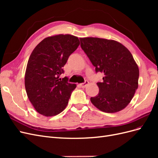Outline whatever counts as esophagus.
<instances>
[{
	"label": "esophagus",
	"mask_w": 158,
	"mask_h": 158,
	"mask_svg": "<svg viewBox=\"0 0 158 158\" xmlns=\"http://www.w3.org/2000/svg\"><path fill=\"white\" fill-rule=\"evenodd\" d=\"M88 84H89V82H88V81L85 80L84 83H82V84H80V86L81 88H84L86 87Z\"/></svg>",
	"instance_id": "obj_1"
}]
</instances>
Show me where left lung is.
I'll return each instance as SVG.
<instances>
[{"label": "left lung", "instance_id": "obj_1", "mask_svg": "<svg viewBox=\"0 0 158 158\" xmlns=\"http://www.w3.org/2000/svg\"><path fill=\"white\" fill-rule=\"evenodd\" d=\"M80 46L95 67L104 74L98 82L99 94L90 101L105 113H116L125 109L138 86L139 69L128 49L114 40L98 37L80 38Z\"/></svg>", "mask_w": 158, "mask_h": 158}]
</instances>
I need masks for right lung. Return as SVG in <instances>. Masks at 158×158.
I'll return each instance as SVG.
<instances>
[{
  "instance_id": "obj_1",
  "label": "right lung",
  "mask_w": 158,
  "mask_h": 158,
  "mask_svg": "<svg viewBox=\"0 0 158 158\" xmlns=\"http://www.w3.org/2000/svg\"><path fill=\"white\" fill-rule=\"evenodd\" d=\"M79 45L77 37L59 34L45 38L33 50L26 70L25 88L32 106L42 115H56L67 106L76 85L59 76Z\"/></svg>"
}]
</instances>
